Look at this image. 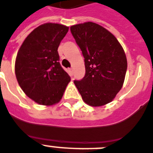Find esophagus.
<instances>
[{
  "mask_svg": "<svg viewBox=\"0 0 153 153\" xmlns=\"http://www.w3.org/2000/svg\"><path fill=\"white\" fill-rule=\"evenodd\" d=\"M68 73H69L70 76H72L73 75V68H69L68 69Z\"/></svg>",
  "mask_w": 153,
  "mask_h": 153,
  "instance_id": "obj_1",
  "label": "esophagus"
}]
</instances>
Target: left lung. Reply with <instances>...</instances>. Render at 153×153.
<instances>
[{"instance_id": "1", "label": "left lung", "mask_w": 153, "mask_h": 153, "mask_svg": "<svg viewBox=\"0 0 153 153\" xmlns=\"http://www.w3.org/2000/svg\"><path fill=\"white\" fill-rule=\"evenodd\" d=\"M70 30L85 58V77L74 81L82 99L91 107L111 102L123 87L127 68L123 47L97 23L85 22Z\"/></svg>"}]
</instances>
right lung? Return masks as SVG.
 <instances>
[{"mask_svg":"<svg viewBox=\"0 0 153 153\" xmlns=\"http://www.w3.org/2000/svg\"><path fill=\"white\" fill-rule=\"evenodd\" d=\"M68 31V27L62 24H42L27 36L16 55V80L26 95L37 104L51 106L59 102L71 81L60 65L58 53Z\"/></svg>","mask_w":153,"mask_h":153,"instance_id":"obj_1","label":"right lung"}]
</instances>
